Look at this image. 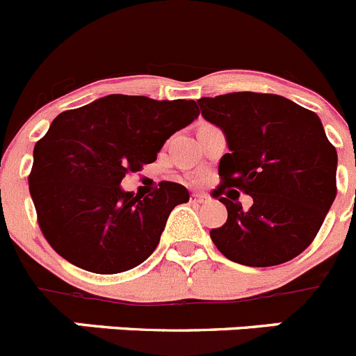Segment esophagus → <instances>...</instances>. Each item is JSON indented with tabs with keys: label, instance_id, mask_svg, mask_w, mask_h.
Here are the masks:
<instances>
[{
	"label": "esophagus",
	"instance_id": "obj_1",
	"mask_svg": "<svg viewBox=\"0 0 356 356\" xmlns=\"http://www.w3.org/2000/svg\"><path fill=\"white\" fill-rule=\"evenodd\" d=\"M207 195L205 193H193L191 195V202H198V204H202V202L207 200Z\"/></svg>",
	"mask_w": 356,
	"mask_h": 356
}]
</instances>
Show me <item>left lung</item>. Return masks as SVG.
<instances>
[{
  "label": "left lung",
  "instance_id": "8db88e82",
  "mask_svg": "<svg viewBox=\"0 0 356 356\" xmlns=\"http://www.w3.org/2000/svg\"><path fill=\"white\" fill-rule=\"evenodd\" d=\"M198 105L230 149L219 159L221 188L234 186L253 198L249 211L237 202V191L232 200L228 193L219 198L228 218L211 230L216 248L248 267L298 257L316 237L337 193V152L320 118L284 96L249 91L200 98Z\"/></svg>",
  "mask_w": 356,
  "mask_h": 356
}]
</instances>
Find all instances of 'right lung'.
<instances>
[{"label": "right lung", "mask_w": 356, "mask_h": 356, "mask_svg": "<svg viewBox=\"0 0 356 356\" xmlns=\"http://www.w3.org/2000/svg\"><path fill=\"white\" fill-rule=\"evenodd\" d=\"M193 99L108 95L52 121L33 151L29 193L49 244L70 264L118 274L147 260L172 209L189 200L177 182L149 197L121 188L156 161L163 144L198 118Z\"/></svg>", "instance_id": "right-lung-1"}]
</instances>
